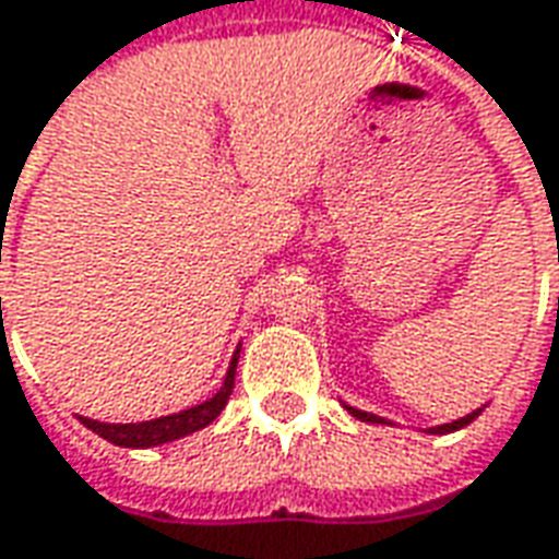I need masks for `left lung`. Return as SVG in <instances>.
Here are the masks:
<instances>
[{
    "instance_id": "obj_1",
    "label": "left lung",
    "mask_w": 559,
    "mask_h": 559,
    "mask_svg": "<svg viewBox=\"0 0 559 559\" xmlns=\"http://www.w3.org/2000/svg\"><path fill=\"white\" fill-rule=\"evenodd\" d=\"M342 405H345V402H342ZM345 408H347V415H354L357 420H362V424H381V427H390L388 417H378V415H372V412H360V408H354V405H345ZM481 412H484V405H481V408H475V412H469L466 417H456V420H451V424H439V427H429L427 432H432V436H444V432H454V429L469 427L472 420L481 415Z\"/></svg>"
}]
</instances>
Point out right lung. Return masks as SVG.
Instances as JSON below:
<instances>
[{
    "instance_id": "obj_1",
    "label": "right lung",
    "mask_w": 559,
    "mask_h": 559,
    "mask_svg": "<svg viewBox=\"0 0 559 559\" xmlns=\"http://www.w3.org/2000/svg\"><path fill=\"white\" fill-rule=\"evenodd\" d=\"M239 350L236 347L233 360H229V369H226V378L221 390L214 393L212 400L199 402V405H190L178 415L154 417V420H142V424H105V420H93V417H81L78 420L87 429H93L96 436H103L111 444H120V448H157V444L175 442V439H185L190 432H199L212 424L214 417L221 415L229 402V393H233V384H236V366H239Z\"/></svg>"
}]
</instances>
